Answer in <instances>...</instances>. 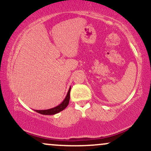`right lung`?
I'll return each mask as SVG.
<instances>
[{
	"mask_svg": "<svg viewBox=\"0 0 151 151\" xmlns=\"http://www.w3.org/2000/svg\"><path fill=\"white\" fill-rule=\"evenodd\" d=\"M70 90L71 88H70V89H69L65 99L60 104L54 107V108L46 109V110H35V111L40 114H43V115H54V114H56L63 111L69 104V101H70Z\"/></svg>",
	"mask_w": 151,
	"mask_h": 151,
	"instance_id": "1",
	"label": "right lung"
}]
</instances>
